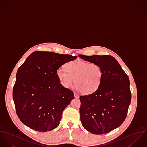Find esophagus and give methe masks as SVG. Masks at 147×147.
Here are the masks:
<instances>
[{"label":"esophagus","mask_w":147,"mask_h":147,"mask_svg":"<svg viewBox=\"0 0 147 147\" xmlns=\"http://www.w3.org/2000/svg\"><path fill=\"white\" fill-rule=\"evenodd\" d=\"M74 98H80L79 95L77 94H76V93L74 94Z\"/></svg>","instance_id":"34e87169"}]
</instances>
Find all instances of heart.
Instances as JSON below:
<instances>
[{
  "label": "heart",
  "instance_id": "obj_1",
  "mask_svg": "<svg viewBox=\"0 0 147 147\" xmlns=\"http://www.w3.org/2000/svg\"><path fill=\"white\" fill-rule=\"evenodd\" d=\"M66 68H59L56 73L64 87H71L75 81L76 89L82 94H92L98 90L102 76V69L98 64L76 60L69 63Z\"/></svg>",
  "mask_w": 147,
  "mask_h": 147
}]
</instances>
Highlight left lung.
<instances>
[{
    "label": "left lung",
    "instance_id": "8db88e82",
    "mask_svg": "<svg viewBox=\"0 0 147 147\" xmlns=\"http://www.w3.org/2000/svg\"><path fill=\"white\" fill-rule=\"evenodd\" d=\"M79 57L98 64L102 71L98 90L80 97L82 125L92 134H106L118 127L126 119L131 99L129 77L112 56Z\"/></svg>",
    "mask_w": 147,
    "mask_h": 147
}]
</instances>
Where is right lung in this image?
<instances>
[{"label":"right lung","mask_w":147,"mask_h":147,"mask_svg":"<svg viewBox=\"0 0 147 147\" xmlns=\"http://www.w3.org/2000/svg\"><path fill=\"white\" fill-rule=\"evenodd\" d=\"M77 56L35 51L17 71L13 99L17 115L29 128L46 132L56 128L74 94L60 83L57 69Z\"/></svg>","instance_id":"right-lung-1"}]
</instances>
